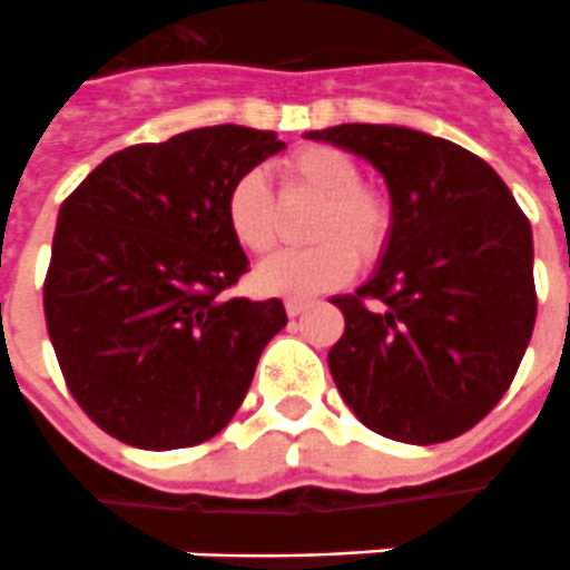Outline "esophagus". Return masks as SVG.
<instances>
[{"mask_svg":"<svg viewBox=\"0 0 570 570\" xmlns=\"http://www.w3.org/2000/svg\"><path fill=\"white\" fill-rule=\"evenodd\" d=\"M284 307H286V314H289V317H302L307 307H311V302H307V298H286Z\"/></svg>","mask_w":570,"mask_h":570,"instance_id":"obj_1","label":"esophagus"}]
</instances>
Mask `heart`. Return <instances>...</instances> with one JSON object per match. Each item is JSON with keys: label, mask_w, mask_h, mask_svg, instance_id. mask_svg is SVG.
<instances>
[{"label": "heart", "mask_w": 570, "mask_h": 570, "mask_svg": "<svg viewBox=\"0 0 570 570\" xmlns=\"http://www.w3.org/2000/svg\"><path fill=\"white\" fill-rule=\"evenodd\" d=\"M284 196L320 199L307 220L311 247L268 256L253 272V289L263 296L311 298L347 284L356 259L374 263L392 235V205L381 189L360 184V166L338 147L307 145L281 159ZM223 217L235 244L247 253H268L281 238V214L272 184L259 168L232 180Z\"/></svg>", "instance_id": "heart-1"}]
</instances>
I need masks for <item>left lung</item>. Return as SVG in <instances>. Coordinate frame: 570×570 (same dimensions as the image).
I'll return each instance as SVG.
<instances>
[{"mask_svg": "<svg viewBox=\"0 0 570 570\" xmlns=\"http://www.w3.org/2000/svg\"><path fill=\"white\" fill-rule=\"evenodd\" d=\"M307 138L371 163L392 205L374 274L332 298L344 314L328 350L341 399L392 441L459 438L499 404L532 338V226L495 168L446 138L383 124Z\"/></svg>", "mask_w": 570, "mask_h": 570, "instance_id": "8db88e82", "label": "left lung"}]
</instances>
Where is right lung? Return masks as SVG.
Here are the masks:
<instances>
[{"instance_id": "right-lung-1", "label": "right lung", "mask_w": 570, "mask_h": 570, "mask_svg": "<svg viewBox=\"0 0 570 570\" xmlns=\"http://www.w3.org/2000/svg\"><path fill=\"white\" fill-rule=\"evenodd\" d=\"M284 147L250 126L189 129L117 150L62 202L48 335L75 402L117 441L202 444L242 407L286 311L281 298H220L247 272L223 199Z\"/></svg>"}]
</instances>
